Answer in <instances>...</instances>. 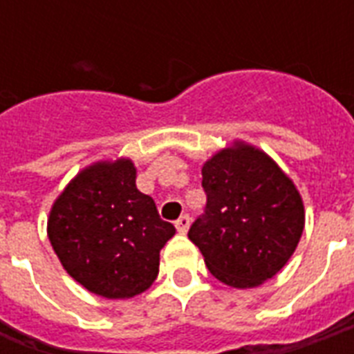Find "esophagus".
Returning a JSON list of instances; mask_svg holds the SVG:
<instances>
[{
	"mask_svg": "<svg viewBox=\"0 0 354 354\" xmlns=\"http://www.w3.org/2000/svg\"><path fill=\"white\" fill-rule=\"evenodd\" d=\"M189 224H191V216L189 215H182L180 216V218H178L176 221V230H178V233H187V230H189Z\"/></svg>",
	"mask_w": 354,
	"mask_h": 354,
	"instance_id": "obj_1",
	"label": "esophagus"
}]
</instances>
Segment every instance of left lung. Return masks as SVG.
Instances as JSON below:
<instances>
[{
    "label": "left lung",
    "mask_w": 354,
    "mask_h": 354,
    "mask_svg": "<svg viewBox=\"0 0 354 354\" xmlns=\"http://www.w3.org/2000/svg\"><path fill=\"white\" fill-rule=\"evenodd\" d=\"M207 196L189 239L216 279L253 288L292 257L305 226L303 200L270 156L236 141L202 167Z\"/></svg>",
    "instance_id": "1"
}]
</instances>
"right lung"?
<instances>
[{
  "label": "right lung",
  "instance_id": "right-lung-1",
  "mask_svg": "<svg viewBox=\"0 0 354 354\" xmlns=\"http://www.w3.org/2000/svg\"><path fill=\"white\" fill-rule=\"evenodd\" d=\"M174 233L154 200L136 187V167L127 158L80 171L55 200L47 221L66 272L108 299L147 290L160 272V250Z\"/></svg>",
  "mask_w": 354,
  "mask_h": 354
}]
</instances>
